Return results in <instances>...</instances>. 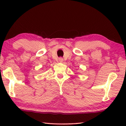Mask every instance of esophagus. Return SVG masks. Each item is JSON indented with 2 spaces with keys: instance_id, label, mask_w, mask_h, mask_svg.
Instances as JSON below:
<instances>
[{
  "instance_id": "34e87169",
  "label": "esophagus",
  "mask_w": 126,
  "mask_h": 126,
  "mask_svg": "<svg viewBox=\"0 0 126 126\" xmlns=\"http://www.w3.org/2000/svg\"><path fill=\"white\" fill-rule=\"evenodd\" d=\"M63 61V59L62 58H61H61H59V61H60V62H62Z\"/></svg>"
}]
</instances>
